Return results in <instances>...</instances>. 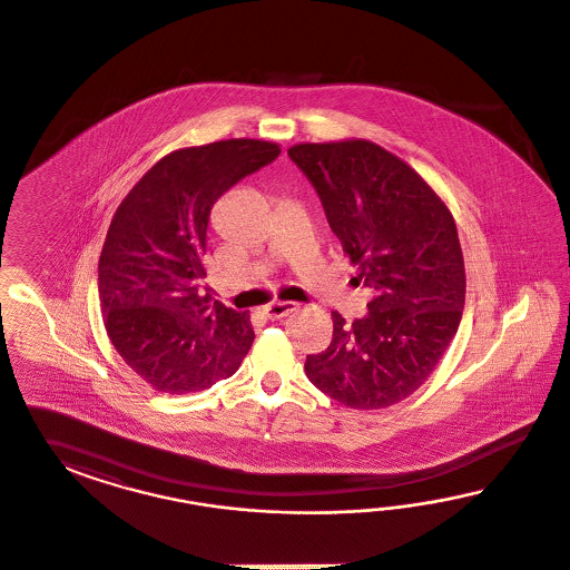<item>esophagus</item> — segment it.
<instances>
[{
    "label": "esophagus",
    "instance_id": "34e87169",
    "mask_svg": "<svg viewBox=\"0 0 570 570\" xmlns=\"http://www.w3.org/2000/svg\"><path fill=\"white\" fill-rule=\"evenodd\" d=\"M298 309V305L294 301H274L269 303L263 313L269 317V320H279V317H286L288 313Z\"/></svg>",
    "mask_w": 570,
    "mask_h": 570
}]
</instances>
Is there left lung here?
Masks as SVG:
<instances>
[{"instance_id": "left-lung-1", "label": "left lung", "mask_w": 570, "mask_h": 570, "mask_svg": "<svg viewBox=\"0 0 570 570\" xmlns=\"http://www.w3.org/2000/svg\"><path fill=\"white\" fill-rule=\"evenodd\" d=\"M288 156L374 293L353 324L332 311V343L307 355L305 374L346 407L395 405L431 376L462 320L466 274L453 217L410 165L372 141L298 144Z\"/></svg>"}]
</instances>
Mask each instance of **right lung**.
<instances>
[{"label":"right lung","instance_id":"1","mask_svg":"<svg viewBox=\"0 0 570 570\" xmlns=\"http://www.w3.org/2000/svg\"><path fill=\"white\" fill-rule=\"evenodd\" d=\"M279 153L259 139L175 150L117 208L98 265L104 326L156 391H205L229 379L253 345L248 311L213 301L203 284L208 222L225 191Z\"/></svg>","mask_w":570,"mask_h":570}]
</instances>
